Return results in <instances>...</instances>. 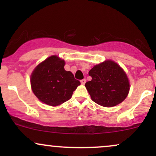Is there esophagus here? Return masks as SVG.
<instances>
[{"instance_id":"esophagus-1","label":"esophagus","mask_w":156,"mask_h":156,"mask_svg":"<svg viewBox=\"0 0 156 156\" xmlns=\"http://www.w3.org/2000/svg\"><path fill=\"white\" fill-rule=\"evenodd\" d=\"M85 83H86V79H82V80H80V83L81 84H85Z\"/></svg>"}]
</instances>
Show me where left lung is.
<instances>
[{
	"label": "left lung",
	"mask_w": 156,
	"mask_h": 156,
	"mask_svg": "<svg viewBox=\"0 0 156 156\" xmlns=\"http://www.w3.org/2000/svg\"><path fill=\"white\" fill-rule=\"evenodd\" d=\"M89 75L92 77L85 87L91 98L98 105L113 107L128 96L130 83L126 73L119 64L107 60L94 66Z\"/></svg>",
	"instance_id": "1"
}]
</instances>
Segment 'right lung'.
Instances as JSON below:
<instances>
[{
  "mask_svg": "<svg viewBox=\"0 0 156 156\" xmlns=\"http://www.w3.org/2000/svg\"><path fill=\"white\" fill-rule=\"evenodd\" d=\"M65 62L51 55L41 62L31 76V86L36 97L45 104L56 106L67 101L80 83L69 71L64 69Z\"/></svg>",
  "mask_w": 156,
  "mask_h": 156,
  "instance_id": "add662e5",
  "label": "right lung"
}]
</instances>
